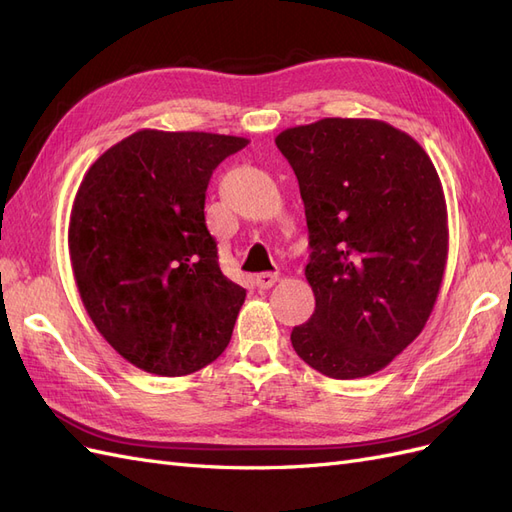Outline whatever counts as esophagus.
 Wrapping results in <instances>:
<instances>
[{
  "label": "esophagus",
  "instance_id": "1",
  "mask_svg": "<svg viewBox=\"0 0 512 512\" xmlns=\"http://www.w3.org/2000/svg\"><path fill=\"white\" fill-rule=\"evenodd\" d=\"M277 280H280V275L271 273V271H265V273H258V275H256V286H258L260 290H269L271 286H275Z\"/></svg>",
  "mask_w": 512,
  "mask_h": 512
}]
</instances>
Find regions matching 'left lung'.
<instances>
[{
    "label": "left lung",
    "instance_id": "left-lung-1",
    "mask_svg": "<svg viewBox=\"0 0 512 512\" xmlns=\"http://www.w3.org/2000/svg\"><path fill=\"white\" fill-rule=\"evenodd\" d=\"M275 145L299 179L316 309L292 329L320 374H376L425 329L448 258L442 181L425 149L380 119L327 117Z\"/></svg>",
    "mask_w": 512,
    "mask_h": 512
}]
</instances>
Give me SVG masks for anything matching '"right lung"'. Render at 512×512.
<instances>
[{
	"label": "right lung",
	"instance_id": "obj_1",
	"mask_svg": "<svg viewBox=\"0 0 512 512\" xmlns=\"http://www.w3.org/2000/svg\"><path fill=\"white\" fill-rule=\"evenodd\" d=\"M247 143L211 132L138 130L89 166L68 252L91 322L123 359L188 376L226 350L245 301L205 222L215 166Z\"/></svg>",
	"mask_w": 512,
	"mask_h": 512
}]
</instances>
